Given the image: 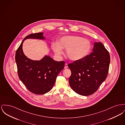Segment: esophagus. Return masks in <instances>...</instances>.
<instances>
[{
    "label": "esophagus",
    "mask_w": 125,
    "mask_h": 125,
    "mask_svg": "<svg viewBox=\"0 0 125 125\" xmlns=\"http://www.w3.org/2000/svg\"><path fill=\"white\" fill-rule=\"evenodd\" d=\"M67 67H68V66H67V64L66 63L65 65V66H64V68H67Z\"/></svg>",
    "instance_id": "obj_1"
}]
</instances>
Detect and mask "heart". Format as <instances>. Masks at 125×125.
Listing matches in <instances>:
<instances>
[{
	"mask_svg": "<svg viewBox=\"0 0 125 125\" xmlns=\"http://www.w3.org/2000/svg\"><path fill=\"white\" fill-rule=\"evenodd\" d=\"M90 42L83 37L77 36H65L62 37L59 43L53 44L52 49L58 57L64 54L63 49L66 50L67 57L73 60L77 61L83 59L91 49Z\"/></svg>",
	"mask_w": 125,
	"mask_h": 125,
	"instance_id": "obj_1",
	"label": "heart"
}]
</instances>
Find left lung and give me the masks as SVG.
<instances>
[{
	"instance_id": "left-lung-1",
	"label": "left lung",
	"mask_w": 125,
	"mask_h": 125,
	"mask_svg": "<svg viewBox=\"0 0 125 125\" xmlns=\"http://www.w3.org/2000/svg\"><path fill=\"white\" fill-rule=\"evenodd\" d=\"M110 63L109 52L102 43L95 42L90 55L68 65L71 71V87L81 95L93 94L106 79Z\"/></svg>"
}]
</instances>
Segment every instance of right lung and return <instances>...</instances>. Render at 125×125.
Masks as SVG:
<instances>
[{"label":"right lung","mask_w":125,"mask_h":125,"mask_svg":"<svg viewBox=\"0 0 125 125\" xmlns=\"http://www.w3.org/2000/svg\"><path fill=\"white\" fill-rule=\"evenodd\" d=\"M43 35V32H39L25 37L15 56L20 80L29 91L39 95L45 94L52 90L65 64L64 61L58 62L49 56H45L40 60H32L24 54L22 49L24 41L27 39L44 40Z\"/></svg>","instance_id":"obj_1"}]
</instances>
